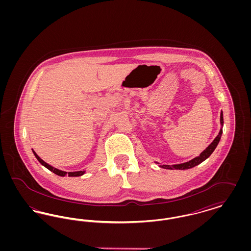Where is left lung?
Instances as JSON below:
<instances>
[{"label":"left lung","instance_id":"obj_1","mask_svg":"<svg viewBox=\"0 0 251 251\" xmlns=\"http://www.w3.org/2000/svg\"><path fill=\"white\" fill-rule=\"evenodd\" d=\"M220 123H221V125H223V123H224V121H223V113H222V112H221V114H220ZM222 132H223V130H222V128H221L219 133H218V135L215 137V140L206 148V150L203 151L200 154V156H198V157L192 159L191 161L186 162V163H183V164L174 165V166L160 165L159 167L166 168V169H179V170H182V169H189V168H192V167H196V166L200 165L201 163H202L203 161H205L209 156L211 155V154L214 152L216 146L218 145L219 141H220Z\"/></svg>","mask_w":251,"mask_h":251}]
</instances>
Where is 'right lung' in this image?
Segmentation results:
<instances>
[{"instance_id": "obj_1", "label": "right lung", "mask_w": 251, "mask_h": 251, "mask_svg": "<svg viewBox=\"0 0 251 251\" xmlns=\"http://www.w3.org/2000/svg\"><path fill=\"white\" fill-rule=\"evenodd\" d=\"M33 152H34V154L36 157V159L38 160V162L41 164V165H43L44 167H47L49 170H50L51 172H53L54 174H56V175H58V176H61V177H64V176H66L67 174H69V176L70 177H79V176H82L83 174H84L85 171H76V172H66V171H62V170H59V169H57V168H54V167H51V166H50L49 164L47 163H45L39 156H37L36 152L33 151Z\"/></svg>"}]
</instances>
